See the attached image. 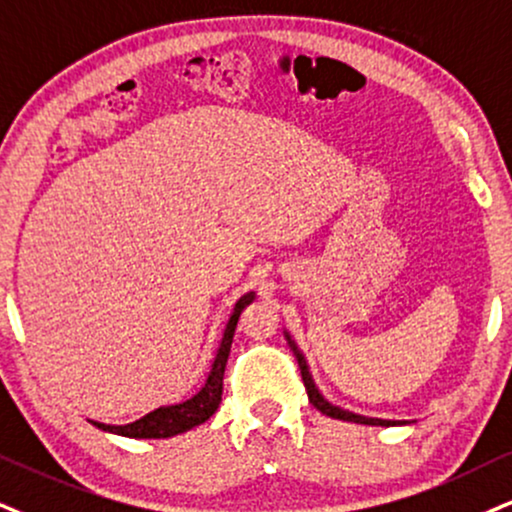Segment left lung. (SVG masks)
<instances>
[{"instance_id":"obj_1","label":"left lung","mask_w":512,"mask_h":512,"mask_svg":"<svg viewBox=\"0 0 512 512\" xmlns=\"http://www.w3.org/2000/svg\"><path fill=\"white\" fill-rule=\"evenodd\" d=\"M287 342H289V346H292V351H294V356H296V361H299V368H301V380H304V387H306V391H308V401L313 403V408H318L320 413L323 415H330V418H334V420H346V422H358V425H396V422H391V420H377V418H363V415H356V413H349V410H342V408H337V406H332V403H327L323 396H320V391H318V387H315L313 384V377H311V372H308V365H306V358L301 356V351L296 349L294 346V342L292 339L287 337Z\"/></svg>"}]
</instances>
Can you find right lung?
Listing matches in <instances>:
<instances>
[{
	"instance_id": "obj_1",
	"label": "right lung",
	"mask_w": 512,
	"mask_h": 512,
	"mask_svg": "<svg viewBox=\"0 0 512 512\" xmlns=\"http://www.w3.org/2000/svg\"><path fill=\"white\" fill-rule=\"evenodd\" d=\"M251 301H254V292L244 294L235 304V311H232L230 320H227L223 342H220V349L216 353V361H213L211 372H208V380L204 387H201L199 394H194L192 399L185 403H178V406L151 410V413H147L140 420L130 422V425H104V422H94V425L104 432L121 434V437L130 439H166L206 422L213 413H216L218 403L223 399V375L227 356H230L232 337H235L239 315H242V311L251 304Z\"/></svg>"
}]
</instances>
